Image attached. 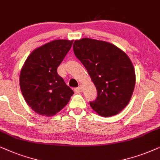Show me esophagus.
I'll return each instance as SVG.
<instances>
[{"label":"esophagus","instance_id":"1","mask_svg":"<svg viewBox=\"0 0 160 160\" xmlns=\"http://www.w3.org/2000/svg\"><path fill=\"white\" fill-rule=\"evenodd\" d=\"M74 91H75V92H81V91H82V86H80L77 87V88L74 89Z\"/></svg>","mask_w":160,"mask_h":160}]
</instances>
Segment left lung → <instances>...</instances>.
Returning a JSON list of instances; mask_svg holds the SVG:
<instances>
[{
	"label": "left lung",
	"instance_id": "obj_1",
	"mask_svg": "<svg viewBox=\"0 0 160 160\" xmlns=\"http://www.w3.org/2000/svg\"><path fill=\"white\" fill-rule=\"evenodd\" d=\"M75 56L94 83L97 97L90 102L98 114H118L129 103L135 86V73L127 55L108 42L83 38L73 44Z\"/></svg>",
	"mask_w": 160,
	"mask_h": 160
}]
</instances>
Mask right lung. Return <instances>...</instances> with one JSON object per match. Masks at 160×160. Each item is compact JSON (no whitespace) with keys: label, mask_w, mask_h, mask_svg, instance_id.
Returning a JSON list of instances; mask_svg holds the SVG:
<instances>
[{"label":"right lung","mask_w":160,"mask_h":160,"mask_svg":"<svg viewBox=\"0 0 160 160\" xmlns=\"http://www.w3.org/2000/svg\"><path fill=\"white\" fill-rule=\"evenodd\" d=\"M73 41L54 40L32 52L20 72V84L25 102L37 113L54 116L67 105L74 91L57 72Z\"/></svg>","instance_id":"right-lung-1"}]
</instances>
